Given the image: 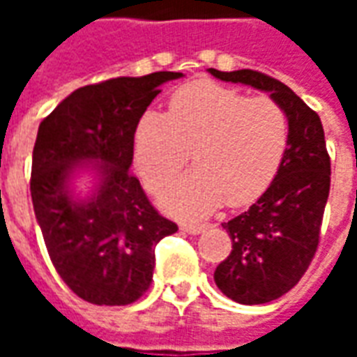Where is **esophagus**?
<instances>
[{
  "mask_svg": "<svg viewBox=\"0 0 357 357\" xmlns=\"http://www.w3.org/2000/svg\"><path fill=\"white\" fill-rule=\"evenodd\" d=\"M208 225L206 224H181V229L187 233H191V235H199L206 229Z\"/></svg>",
  "mask_w": 357,
  "mask_h": 357,
  "instance_id": "1",
  "label": "esophagus"
}]
</instances>
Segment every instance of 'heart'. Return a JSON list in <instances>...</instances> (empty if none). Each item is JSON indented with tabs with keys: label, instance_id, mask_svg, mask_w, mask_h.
<instances>
[{
	"label": "heart",
	"instance_id": "b5f03b06",
	"mask_svg": "<svg viewBox=\"0 0 357 357\" xmlns=\"http://www.w3.org/2000/svg\"><path fill=\"white\" fill-rule=\"evenodd\" d=\"M289 122L268 95L247 97L214 82H197L172 95L168 112L147 110L135 126L133 158L145 183L158 189L189 160L195 168L166 187L164 206L202 216L224 201L258 199L283 160Z\"/></svg>",
	"mask_w": 357,
	"mask_h": 357
}]
</instances>
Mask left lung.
Segmentation results:
<instances>
[{
	"mask_svg": "<svg viewBox=\"0 0 357 357\" xmlns=\"http://www.w3.org/2000/svg\"><path fill=\"white\" fill-rule=\"evenodd\" d=\"M208 73L268 91L289 122L283 160L266 193L247 212L222 224L231 237V252L214 271L218 289L227 298L248 306L266 304L298 283L319 245L331 187L325 133L317 112L283 82L248 68Z\"/></svg>",
	"mask_w": 357,
	"mask_h": 357,
	"instance_id": "obj_1",
	"label": "left lung"
}]
</instances>
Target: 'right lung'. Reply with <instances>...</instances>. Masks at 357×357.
Returning a JSON list of instances; mask_svg holds the SVG:
<instances>
[{
  "label": "right lung",
  "mask_w": 357,
  "mask_h": 357,
  "mask_svg": "<svg viewBox=\"0 0 357 357\" xmlns=\"http://www.w3.org/2000/svg\"><path fill=\"white\" fill-rule=\"evenodd\" d=\"M181 73L112 78L76 89L38 128L30 193L50 258L68 289L97 306H126L153 281L156 243L178 225L160 216L130 172L135 126L160 86ZM100 183L76 199L70 179Z\"/></svg>",
  "instance_id": "obj_1"
}]
</instances>
